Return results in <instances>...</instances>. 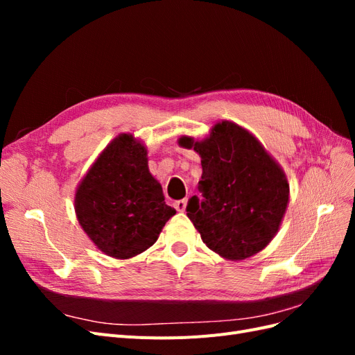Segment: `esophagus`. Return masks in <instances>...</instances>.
I'll return each instance as SVG.
<instances>
[{
  "instance_id": "1",
  "label": "esophagus",
  "mask_w": 355,
  "mask_h": 355,
  "mask_svg": "<svg viewBox=\"0 0 355 355\" xmlns=\"http://www.w3.org/2000/svg\"><path fill=\"white\" fill-rule=\"evenodd\" d=\"M187 201H188L187 198L175 201V209H176L178 211H185V209H187Z\"/></svg>"
}]
</instances>
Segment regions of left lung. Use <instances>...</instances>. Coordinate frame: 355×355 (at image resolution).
Segmentation results:
<instances>
[{
	"mask_svg": "<svg viewBox=\"0 0 355 355\" xmlns=\"http://www.w3.org/2000/svg\"><path fill=\"white\" fill-rule=\"evenodd\" d=\"M182 145L201 157V197H191L187 214L209 249L227 259H245L268 245L280 227L288 184L262 145L240 125L223 121L202 142Z\"/></svg>",
	"mask_w": 355,
	"mask_h": 355,
	"instance_id": "1",
	"label": "left lung"
}]
</instances>
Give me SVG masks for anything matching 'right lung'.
Returning <instances> with one entry per match:
<instances>
[{
  "label": "right lung",
  "mask_w": 355,
  "mask_h": 355,
  "mask_svg": "<svg viewBox=\"0 0 355 355\" xmlns=\"http://www.w3.org/2000/svg\"><path fill=\"white\" fill-rule=\"evenodd\" d=\"M75 211L90 240L116 259L151 247L176 213L132 135L118 136L92 166L75 194Z\"/></svg>",
  "instance_id": "obj_1"
}]
</instances>
